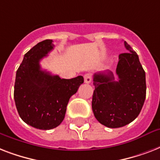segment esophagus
<instances>
[{"label": "esophagus", "instance_id": "esophagus-1", "mask_svg": "<svg viewBox=\"0 0 160 160\" xmlns=\"http://www.w3.org/2000/svg\"><path fill=\"white\" fill-rule=\"evenodd\" d=\"M84 80H85V83L89 84V83L91 82V80H92V75H91L90 73H86V74L84 75Z\"/></svg>", "mask_w": 160, "mask_h": 160}]
</instances>
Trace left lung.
Returning a JSON list of instances; mask_svg holds the SVG:
<instances>
[{
	"label": "left lung",
	"mask_w": 160,
	"mask_h": 160,
	"mask_svg": "<svg viewBox=\"0 0 160 160\" xmlns=\"http://www.w3.org/2000/svg\"><path fill=\"white\" fill-rule=\"evenodd\" d=\"M128 52L119 55L118 80L111 71L94 75L92 97L94 115L100 124L119 128L131 123L141 111L146 97L145 72L139 56L124 41Z\"/></svg>",
	"instance_id": "8db88e82"
}]
</instances>
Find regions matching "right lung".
Returning <instances> with one entry per match:
<instances>
[{
  "label": "right lung",
  "mask_w": 160,
  "mask_h": 160,
  "mask_svg": "<svg viewBox=\"0 0 160 160\" xmlns=\"http://www.w3.org/2000/svg\"><path fill=\"white\" fill-rule=\"evenodd\" d=\"M54 46L52 40H46L24 55L14 87V100L20 117L29 125L44 130L60 125L70 98L84 82L81 75L60 79L41 70L40 61Z\"/></svg>",
  "instance_id": "add662e5"
}]
</instances>
